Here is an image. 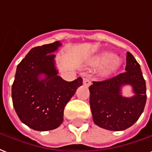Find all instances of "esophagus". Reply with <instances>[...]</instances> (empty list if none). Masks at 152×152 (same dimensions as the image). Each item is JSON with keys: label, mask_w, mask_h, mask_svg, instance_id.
<instances>
[{"label": "esophagus", "mask_w": 152, "mask_h": 152, "mask_svg": "<svg viewBox=\"0 0 152 152\" xmlns=\"http://www.w3.org/2000/svg\"><path fill=\"white\" fill-rule=\"evenodd\" d=\"M83 85H84L85 87H89L91 83V80L89 78H87V77H86V78H83Z\"/></svg>", "instance_id": "obj_1"}]
</instances>
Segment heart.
Instances as JSON below:
<instances>
[{
    "mask_svg": "<svg viewBox=\"0 0 152 152\" xmlns=\"http://www.w3.org/2000/svg\"><path fill=\"white\" fill-rule=\"evenodd\" d=\"M116 58V56L114 54L112 53H104L102 55H100L99 57H97V58L94 60V64L95 65H107V64L109 63L108 65H106L105 68L104 69L102 70V76H108L109 75L114 72L115 70L116 69L117 66L119 65L118 61H114L115 59ZM111 63L110 64V62Z\"/></svg>",
    "mask_w": 152,
    "mask_h": 152,
    "instance_id": "1",
    "label": "heart"
}]
</instances>
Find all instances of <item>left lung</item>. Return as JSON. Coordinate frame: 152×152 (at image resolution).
I'll return each mask as SVG.
<instances>
[{"label":"left lung","instance_id":"1","mask_svg":"<svg viewBox=\"0 0 152 152\" xmlns=\"http://www.w3.org/2000/svg\"><path fill=\"white\" fill-rule=\"evenodd\" d=\"M126 72L103 81H94L89 87L93 120L103 129L120 131L133 126L146 104V83L140 66L130 52L126 53ZM131 85L135 95L123 97L121 88Z\"/></svg>","mask_w":152,"mask_h":152}]
</instances>
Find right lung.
<instances>
[{"instance_id": "1", "label": "right lung", "mask_w": 152, "mask_h": 152, "mask_svg": "<svg viewBox=\"0 0 152 152\" xmlns=\"http://www.w3.org/2000/svg\"><path fill=\"white\" fill-rule=\"evenodd\" d=\"M61 45L55 41L32 48L17 66L12 87L13 106L20 120L34 130L58 127L65 105L83 84L81 77L67 82L58 76L53 53ZM41 74L45 76L42 80Z\"/></svg>"}]
</instances>
